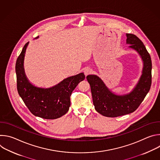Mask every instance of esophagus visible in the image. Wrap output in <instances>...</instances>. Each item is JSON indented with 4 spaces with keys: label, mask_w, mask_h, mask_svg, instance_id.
<instances>
[{
    "label": "esophagus",
    "mask_w": 160,
    "mask_h": 160,
    "mask_svg": "<svg viewBox=\"0 0 160 160\" xmlns=\"http://www.w3.org/2000/svg\"><path fill=\"white\" fill-rule=\"evenodd\" d=\"M83 73L87 76V75H89V74H90L91 73H92V70H91L90 68H88V67H86V68H84Z\"/></svg>",
    "instance_id": "esophagus-1"
}]
</instances>
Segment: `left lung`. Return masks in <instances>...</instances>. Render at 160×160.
Returning <instances> with one entry per match:
<instances>
[{
    "label": "left lung",
    "mask_w": 160,
    "mask_h": 160,
    "mask_svg": "<svg viewBox=\"0 0 160 160\" xmlns=\"http://www.w3.org/2000/svg\"><path fill=\"white\" fill-rule=\"evenodd\" d=\"M126 43L139 54L143 62L142 75L130 92L118 95L112 92L97 75H89L87 80L90 85L95 109L107 117H117L135 111L149 91L151 85L152 62L142 42L133 34L127 33Z\"/></svg>",
    "instance_id": "8db88e82"
}]
</instances>
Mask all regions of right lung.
<instances>
[{
	"instance_id": "add662e5",
	"label": "right lung",
	"mask_w": 160,
	"mask_h": 160,
	"mask_svg": "<svg viewBox=\"0 0 160 160\" xmlns=\"http://www.w3.org/2000/svg\"><path fill=\"white\" fill-rule=\"evenodd\" d=\"M28 43L25 45L16 63L18 94L33 115L48 120L60 118L69 110L70 96L78 83L85 79V75L80 73L69 77L49 88L35 86L28 80L24 69V58Z\"/></svg>"
}]
</instances>
